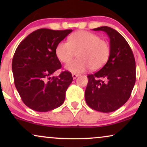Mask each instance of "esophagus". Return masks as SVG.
Instances as JSON below:
<instances>
[{"instance_id":"34e87169","label":"esophagus","mask_w":147,"mask_h":147,"mask_svg":"<svg viewBox=\"0 0 147 147\" xmlns=\"http://www.w3.org/2000/svg\"><path fill=\"white\" fill-rule=\"evenodd\" d=\"M78 76V74H72V77H73V79L75 80L77 78V77Z\"/></svg>"}]
</instances>
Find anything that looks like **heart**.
Returning <instances> with one entry per match:
<instances>
[{
	"instance_id": "heart-1",
	"label": "heart",
	"mask_w": 147,
	"mask_h": 147,
	"mask_svg": "<svg viewBox=\"0 0 147 147\" xmlns=\"http://www.w3.org/2000/svg\"><path fill=\"white\" fill-rule=\"evenodd\" d=\"M55 53L63 63L69 62L77 53L78 59L67 64L65 69L73 74H80L90 68L96 71L103 67L109 59L110 47L97 35L80 31L70 35L68 42H59Z\"/></svg>"
}]
</instances>
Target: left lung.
<instances>
[{"label": "left lung", "mask_w": 147, "mask_h": 147, "mask_svg": "<svg viewBox=\"0 0 147 147\" xmlns=\"http://www.w3.org/2000/svg\"><path fill=\"white\" fill-rule=\"evenodd\" d=\"M93 31H102L107 34L110 55L102 69L88 76L85 99L92 109L111 112L129 99L136 81L135 60L127 41L117 31L106 26Z\"/></svg>", "instance_id": "1"}]
</instances>
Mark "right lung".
I'll return each mask as SVG.
<instances>
[{
	"label": "right lung",
	"instance_id": "obj_1",
	"mask_svg": "<svg viewBox=\"0 0 147 147\" xmlns=\"http://www.w3.org/2000/svg\"><path fill=\"white\" fill-rule=\"evenodd\" d=\"M71 32L36 30L16 49L12 62L15 87L24 104L35 111H50L64 102L66 90L73 81L71 74L65 71L58 77L51 76L61 67L56 47Z\"/></svg>",
	"mask_w": 147,
	"mask_h": 147
}]
</instances>
